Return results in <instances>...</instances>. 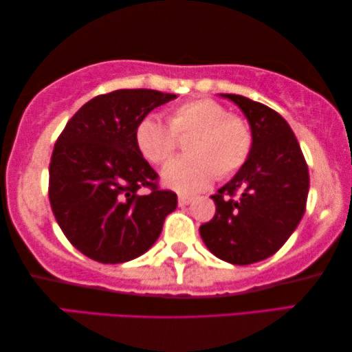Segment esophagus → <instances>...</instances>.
I'll list each match as a JSON object with an SVG mask.
<instances>
[{
  "label": "esophagus",
  "instance_id": "obj_1",
  "mask_svg": "<svg viewBox=\"0 0 352 352\" xmlns=\"http://www.w3.org/2000/svg\"><path fill=\"white\" fill-rule=\"evenodd\" d=\"M192 198L187 197V195H179V198H177V203H179V206H187V204H190Z\"/></svg>",
  "mask_w": 352,
  "mask_h": 352
}]
</instances>
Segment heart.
<instances>
[{"label":"heart","instance_id":"obj_1","mask_svg":"<svg viewBox=\"0 0 352 352\" xmlns=\"http://www.w3.org/2000/svg\"><path fill=\"white\" fill-rule=\"evenodd\" d=\"M168 124L148 115L135 127V143L146 160L164 164L177 146V137L195 133L187 143L190 155L173 159L162 171V182L181 193H197L212 184L215 173L231 176L252 151V132L212 99L186 102L171 111Z\"/></svg>","mask_w":352,"mask_h":352}]
</instances>
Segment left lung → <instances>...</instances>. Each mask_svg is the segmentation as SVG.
Segmentation results:
<instances>
[{"instance_id": "left-lung-1", "label": "left lung", "mask_w": 352, "mask_h": 352, "mask_svg": "<svg viewBox=\"0 0 352 352\" xmlns=\"http://www.w3.org/2000/svg\"><path fill=\"white\" fill-rule=\"evenodd\" d=\"M220 97L244 113L252 151L212 197L215 215L199 226V234L215 256L245 266L272 256L293 234L304 217L310 177L296 135L277 111L244 96Z\"/></svg>"}]
</instances>
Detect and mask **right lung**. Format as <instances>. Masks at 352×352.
<instances>
[{
	"mask_svg": "<svg viewBox=\"0 0 352 352\" xmlns=\"http://www.w3.org/2000/svg\"><path fill=\"white\" fill-rule=\"evenodd\" d=\"M176 94L118 89L80 108L59 135L48 197L59 228L77 250L104 264L142 256L159 239L176 193L159 190L157 173L135 143V127ZM149 186V194L139 192Z\"/></svg>",
	"mask_w": 352,
	"mask_h": 352,
	"instance_id": "right-lung-1",
	"label": "right lung"
}]
</instances>
